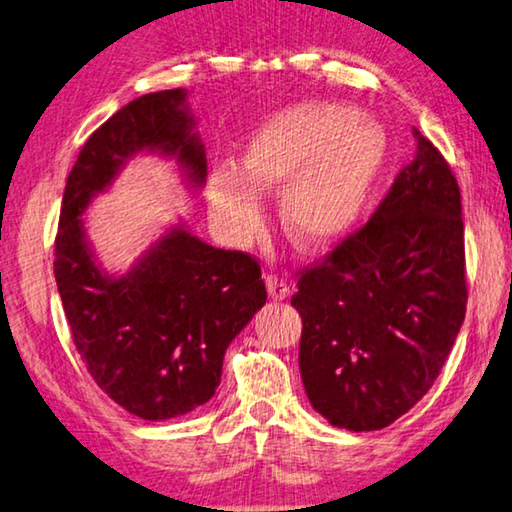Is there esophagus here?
I'll list each match as a JSON object with an SVG mask.
<instances>
[{"mask_svg": "<svg viewBox=\"0 0 512 512\" xmlns=\"http://www.w3.org/2000/svg\"><path fill=\"white\" fill-rule=\"evenodd\" d=\"M265 286H267V292H270V297H272L274 301H283V299L290 297L288 281L279 279V276L267 274V276H265Z\"/></svg>", "mask_w": 512, "mask_h": 512, "instance_id": "1", "label": "esophagus"}]
</instances>
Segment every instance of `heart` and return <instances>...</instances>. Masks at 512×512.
<instances>
[{"label":"heart","instance_id":"obj_1","mask_svg":"<svg viewBox=\"0 0 512 512\" xmlns=\"http://www.w3.org/2000/svg\"><path fill=\"white\" fill-rule=\"evenodd\" d=\"M390 158L385 129L340 102H299L258 124L238 170L208 177V211L226 240L242 245L263 224L261 192L281 190L286 236L308 251L329 249L354 229Z\"/></svg>","mask_w":512,"mask_h":512}]
</instances>
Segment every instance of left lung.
<instances>
[{
	"mask_svg": "<svg viewBox=\"0 0 512 512\" xmlns=\"http://www.w3.org/2000/svg\"><path fill=\"white\" fill-rule=\"evenodd\" d=\"M415 158L372 220L297 281L299 372L329 424L379 431L420 401L465 320L463 206L442 154Z\"/></svg>",
	"mask_w": 512,
	"mask_h": 512,
	"instance_id": "8db88e82",
	"label": "left lung"
}]
</instances>
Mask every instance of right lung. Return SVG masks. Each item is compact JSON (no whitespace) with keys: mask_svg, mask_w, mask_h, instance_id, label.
I'll return each mask as SVG.
<instances>
[{"mask_svg":"<svg viewBox=\"0 0 512 512\" xmlns=\"http://www.w3.org/2000/svg\"><path fill=\"white\" fill-rule=\"evenodd\" d=\"M140 154L174 161L190 190L204 188L206 149L186 88L133 99L83 145L63 192L54 274L92 379L140 420L161 422L211 401L226 347L267 292L254 258L211 247L181 220L127 272L106 270L83 213Z\"/></svg>","mask_w":512,"mask_h":512,"instance_id":"add662e5","label":"right lung"}]
</instances>
